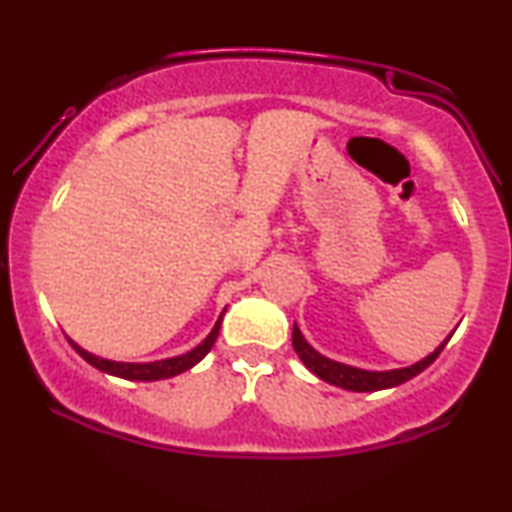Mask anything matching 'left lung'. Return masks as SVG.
I'll return each mask as SVG.
<instances>
[{"label":"left lung","instance_id":"1","mask_svg":"<svg viewBox=\"0 0 512 512\" xmlns=\"http://www.w3.org/2000/svg\"><path fill=\"white\" fill-rule=\"evenodd\" d=\"M445 344H448V339H445V342L440 344L431 356H426L424 361L414 363V366L399 368V370H380L378 373V370H361L354 366H344V363L330 361V358L317 354L313 346L303 339L298 325H293V349H296L298 358L305 363V368L313 370L317 378L325 380V383L344 387V390H354V392H375V390H385V387L407 383V380L414 378V375H419L421 370H426L433 361H436Z\"/></svg>","mask_w":512,"mask_h":512}]
</instances>
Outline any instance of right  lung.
Masks as SVG:
<instances>
[{
  "instance_id": "1",
  "label": "right lung",
  "mask_w": 512,
  "mask_h": 512,
  "mask_svg": "<svg viewBox=\"0 0 512 512\" xmlns=\"http://www.w3.org/2000/svg\"><path fill=\"white\" fill-rule=\"evenodd\" d=\"M219 327H221V317L216 320L214 330H211L209 337L204 339L197 349L187 351V354L182 356L166 358V361H156V363H117V361H108V358H98L88 354V351L81 349V346H76L72 339H69V344L74 346V351L84 358V361L91 363L93 368L103 370V373L117 375V378H125V380H163V378H173V375H178L182 370L192 368L195 363L202 361V358L211 351V346H214L216 337H219Z\"/></svg>"
}]
</instances>
